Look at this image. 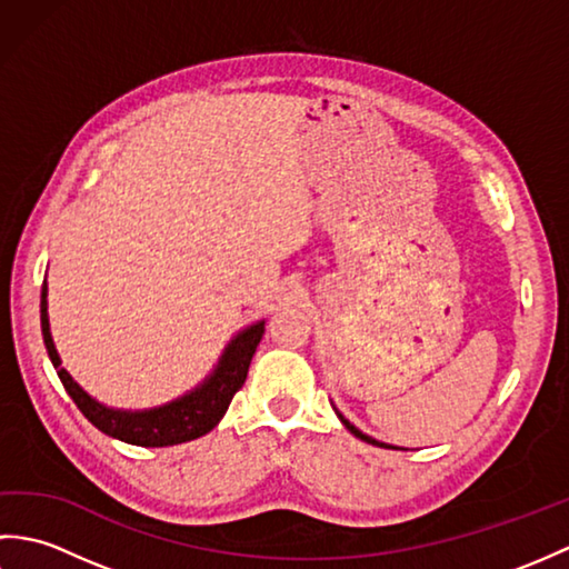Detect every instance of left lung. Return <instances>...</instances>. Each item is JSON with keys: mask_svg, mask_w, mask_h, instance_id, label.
I'll use <instances>...</instances> for the list:
<instances>
[{"mask_svg": "<svg viewBox=\"0 0 569 569\" xmlns=\"http://www.w3.org/2000/svg\"><path fill=\"white\" fill-rule=\"evenodd\" d=\"M337 416H340V413H337ZM340 420L345 422V428H347L349 432H352V435H357V438H359V440H365V442H371V445H379V447H391V445H383V442H377V440H373V438H369V435H365V432H361V430H357V428L352 426V422H349V420H345L342 416H340Z\"/></svg>", "mask_w": 569, "mask_h": 569, "instance_id": "1", "label": "left lung"}]
</instances>
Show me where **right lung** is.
<instances>
[{
	"label": "right lung",
	"mask_w": 569,
	"mask_h": 569,
	"mask_svg": "<svg viewBox=\"0 0 569 569\" xmlns=\"http://www.w3.org/2000/svg\"><path fill=\"white\" fill-rule=\"evenodd\" d=\"M46 293L48 288L43 281L41 332H43L48 357H51L68 396L76 401L80 413L88 418L94 428L102 430L104 435H110V438H117L129 445H139V447L180 445V442L202 438L204 432H210L217 422L222 420L224 410L229 408V403H232L234 393L244 386L251 357L257 352V347L263 337V322L251 325L249 330L237 335V340H232V345L227 347L224 357L220 359V367L214 369L212 377L204 381L200 389L178 398V401L168 403L163 408L143 410V413H127V410H112V408L100 406L98 401H92V398L70 379V373L60 367V357L51 340V328H48Z\"/></svg>",
	"instance_id": "right-lung-1"
}]
</instances>
